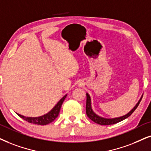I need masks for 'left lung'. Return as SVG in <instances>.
I'll use <instances>...</instances> for the list:
<instances>
[{
	"instance_id": "obj_1",
	"label": "left lung",
	"mask_w": 151,
	"mask_h": 151,
	"mask_svg": "<svg viewBox=\"0 0 151 151\" xmlns=\"http://www.w3.org/2000/svg\"><path fill=\"white\" fill-rule=\"evenodd\" d=\"M143 95L141 97L140 100L138 101V102L137 103L136 105L134 106V107L132 109L129 113H127L125 115L123 116H121V117H117V118H106L101 117V116L97 115L93 111L92 106H91V97L88 93H86V111L87 116L90 119L92 120L93 122L95 123L99 124V125H113V124H116L118 123V122H121L123 121L125 118H128L129 116L131 115L133 112L134 111V110L137 108V106H139V103H140L141 100H142Z\"/></svg>"
}]
</instances>
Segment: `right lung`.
Here are the masks:
<instances>
[{
  "label": "right lung",
  "instance_id": "obj_1",
  "mask_svg": "<svg viewBox=\"0 0 151 151\" xmlns=\"http://www.w3.org/2000/svg\"><path fill=\"white\" fill-rule=\"evenodd\" d=\"M66 96L67 95H65L64 97H63L50 111L43 116H39V117H26V116H22L19 114H17V115L20 116L21 118H23V119L25 120L26 121H28V123L37 124V125H47V124L53 122L57 117H58L59 112H60V107H61L63 102H64Z\"/></svg>",
  "mask_w": 151,
  "mask_h": 151
}]
</instances>
